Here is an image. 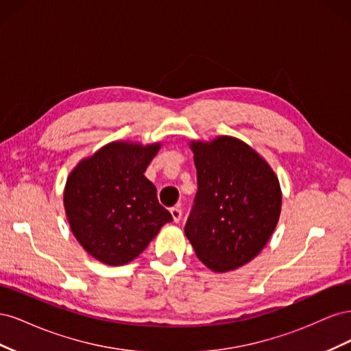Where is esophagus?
<instances>
[{
  "instance_id": "34e87169",
  "label": "esophagus",
  "mask_w": 351,
  "mask_h": 351,
  "mask_svg": "<svg viewBox=\"0 0 351 351\" xmlns=\"http://www.w3.org/2000/svg\"><path fill=\"white\" fill-rule=\"evenodd\" d=\"M182 209L180 208H173L171 209V217H173V221L174 222H180V219H182Z\"/></svg>"
}]
</instances>
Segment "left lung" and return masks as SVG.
Returning a JSON list of instances; mask_svg holds the SVG:
<instances>
[{
    "label": "left lung",
    "instance_id": "obj_1",
    "mask_svg": "<svg viewBox=\"0 0 351 351\" xmlns=\"http://www.w3.org/2000/svg\"><path fill=\"white\" fill-rule=\"evenodd\" d=\"M189 146L197 169V193L186 237L209 269L234 271L258 256L278 224V177L237 137L218 136Z\"/></svg>",
    "mask_w": 351,
    "mask_h": 351
}]
</instances>
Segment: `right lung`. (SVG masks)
<instances>
[{
    "label": "right lung",
    "mask_w": 351,
    "mask_h": 351,
    "mask_svg": "<svg viewBox=\"0 0 351 351\" xmlns=\"http://www.w3.org/2000/svg\"><path fill=\"white\" fill-rule=\"evenodd\" d=\"M161 143L115 141L74 167L64 187L71 232L90 256L120 267L147 247L171 214L145 177Z\"/></svg>",
    "instance_id": "add662e5"
}]
</instances>
